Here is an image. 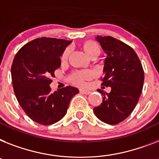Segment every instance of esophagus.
I'll return each mask as SVG.
<instances>
[{
    "instance_id": "1",
    "label": "esophagus",
    "mask_w": 159,
    "mask_h": 159,
    "mask_svg": "<svg viewBox=\"0 0 159 159\" xmlns=\"http://www.w3.org/2000/svg\"><path fill=\"white\" fill-rule=\"evenodd\" d=\"M80 93L84 94H89L91 93V91L89 89H80Z\"/></svg>"
}]
</instances>
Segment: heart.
Returning <instances> with one entry per match:
<instances>
[{
  "label": "heart",
  "mask_w": 159,
  "mask_h": 159,
  "mask_svg": "<svg viewBox=\"0 0 159 159\" xmlns=\"http://www.w3.org/2000/svg\"><path fill=\"white\" fill-rule=\"evenodd\" d=\"M84 48L85 53L89 55V57H91L93 56H98L100 54L101 48L100 46L98 45L96 42L94 41H88L84 44ZM70 53V48H66L64 51L63 54L61 56V59L65 61L68 58L69 55ZM92 74L91 72L89 71H83V72H79L72 75V80L74 81L75 83H76L78 84H84V80L86 79H89L91 77Z\"/></svg>",
  "instance_id": "b5f03b06"
}]
</instances>
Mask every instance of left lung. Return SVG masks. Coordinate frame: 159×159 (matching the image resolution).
I'll use <instances>...</instances> for the list:
<instances>
[{"label":"left lung","instance_id":"1","mask_svg":"<svg viewBox=\"0 0 159 159\" xmlns=\"http://www.w3.org/2000/svg\"><path fill=\"white\" fill-rule=\"evenodd\" d=\"M96 40L106 53L102 84L111 93L101 89L102 102L93 109L101 121L115 125L124 121L136 107L144 84V70L133 48L111 36L97 35Z\"/></svg>","mask_w":159,"mask_h":159}]
</instances>
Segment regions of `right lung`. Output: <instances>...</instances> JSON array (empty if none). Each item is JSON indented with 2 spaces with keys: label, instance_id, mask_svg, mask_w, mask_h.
<instances>
[{
  "label": "right lung",
  "instance_id": "add662e5",
  "mask_svg": "<svg viewBox=\"0 0 159 159\" xmlns=\"http://www.w3.org/2000/svg\"><path fill=\"white\" fill-rule=\"evenodd\" d=\"M71 40L41 37L19 49L11 67L12 84L18 103L31 119L42 125L61 120L71 98L79 93L67 86L51 92L50 77L61 66L60 57Z\"/></svg>",
  "mask_w": 159,
  "mask_h": 159
}]
</instances>
